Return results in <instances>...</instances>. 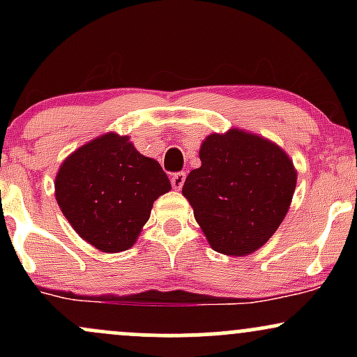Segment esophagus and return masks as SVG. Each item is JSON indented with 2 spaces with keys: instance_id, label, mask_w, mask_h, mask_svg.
<instances>
[{
  "instance_id": "1",
  "label": "esophagus",
  "mask_w": 357,
  "mask_h": 357,
  "mask_svg": "<svg viewBox=\"0 0 357 357\" xmlns=\"http://www.w3.org/2000/svg\"><path fill=\"white\" fill-rule=\"evenodd\" d=\"M184 179H186V173H174L171 176V184H173L174 190H181L183 184H184Z\"/></svg>"
}]
</instances>
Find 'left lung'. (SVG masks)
<instances>
[{
	"label": "left lung",
	"mask_w": 357,
	"mask_h": 357,
	"mask_svg": "<svg viewBox=\"0 0 357 357\" xmlns=\"http://www.w3.org/2000/svg\"><path fill=\"white\" fill-rule=\"evenodd\" d=\"M202 166L188 174L184 198L215 252L250 255L284 221L297 171L282 147L241 129L210 134Z\"/></svg>",
	"instance_id": "obj_1"
}]
</instances>
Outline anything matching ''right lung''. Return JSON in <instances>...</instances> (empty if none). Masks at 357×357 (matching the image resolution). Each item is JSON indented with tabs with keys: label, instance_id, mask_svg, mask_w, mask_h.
<instances>
[{
	"label": "right lung",
	"instance_id": "obj_1",
	"mask_svg": "<svg viewBox=\"0 0 357 357\" xmlns=\"http://www.w3.org/2000/svg\"><path fill=\"white\" fill-rule=\"evenodd\" d=\"M171 190L161 165L116 132L87 142L61 162L55 198L68 223L105 253L136 243L153 203Z\"/></svg>",
	"mask_w": 357,
	"mask_h": 357
}]
</instances>
